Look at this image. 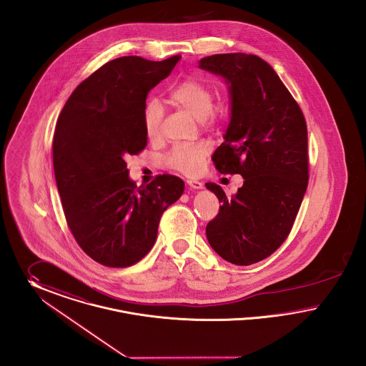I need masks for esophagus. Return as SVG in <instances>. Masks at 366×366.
<instances>
[{
  "label": "esophagus",
  "instance_id": "obj_1",
  "mask_svg": "<svg viewBox=\"0 0 366 366\" xmlns=\"http://www.w3.org/2000/svg\"><path fill=\"white\" fill-rule=\"evenodd\" d=\"M187 184H189L192 189H195V190H199V189L204 187V183H202V182H199V180H192V179L187 180Z\"/></svg>",
  "mask_w": 366,
  "mask_h": 366
}]
</instances>
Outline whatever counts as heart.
<instances>
[{
	"label": "heart",
	"mask_w": 366,
	"mask_h": 366,
	"mask_svg": "<svg viewBox=\"0 0 366 366\" xmlns=\"http://www.w3.org/2000/svg\"><path fill=\"white\" fill-rule=\"evenodd\" d=\"M174 106L186 110L204 127H213L222 119V110L213 107L214 94L211 85L198 78L182 81L169 92ZM162 109L157 102H149L143 110V127L146 135L154 139L161 134ZM209 153L207 143L177 144L167 157V165L180 174H198Z\"/></svg>",
	"instance_id": "heart-1"
}]
</instances>
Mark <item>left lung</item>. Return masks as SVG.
<instances>
[{
    "label": "left lung",
    "mask_w": 366,
    "mask_h": 366,
    "mask_svg": "<svg viewBox=\"0 0 366 366\" xmlns=\"http://www.w3.org/2000/svg\"><path fill=\"white\" fill-rule=\"evenodd\" d=\"M199 67L224 78L230 91V124L213 164L220 174L244 177L230 198L216 183L205 184L222 202L207 238L224 260L249 266L282 245L302 205L308 184L306 119L274 69L256 55H212Z\"/></svg>",
    "instance_id": "left-lung-1"
}]
</instances>
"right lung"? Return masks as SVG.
Listing matches in <instances>:
<instances>
[{"label": "right lung", "instance_id": "add662e5", "mask_svg": "<svg viewBox=\"0 0 366 366\" xmlns=\"http://www.w3.org/2000/svg\"><path fill=\"white\" fill-rule=\"evenodd\" d=\"M179 60L107 61L78 85L59 116L52 153L66 222L81 249L106 267L142 260L162 213L184 190L180 177L167 174L137 187L125 162L147 146L146 99Z\"/></svg>", "mask_w": 366, "mask_h": 366}]
</instances>
